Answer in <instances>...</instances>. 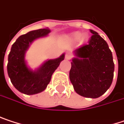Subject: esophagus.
Masks as SVG:
<instances>
[{
    "label": "esophagus",
    "instance_id": "obj_1",
    "mask_svg": "<svg viewBox=\"0 0 124 124\" xmlns=\"http://www.w3.org/2000/svg\"><path fill=\"white\" fill-rule=\"evenodd\" d=\"M71 58V55L69 53H66V55H65V58H66V60H70Z\"/></svg>",
    "mask_w": 124,
    "mask_h": 124
}]
</instances>
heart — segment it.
Returning <instances> with one entry per match:
<instances>
[{"instance_id": "b5f03b06", "label": "heart", "mask_w": 124, "mask_h": 124, "mask_svg": "<svg viewBox=\"0 0 124 124\" xmlns=\"http://www.w3.org/2000/svg\"><path fill=\"white\" fill-rule=\"evenodd\" d=\"M81 36H82V33L80 32H74V33L70 34L67 38L70 41L76 42L80 39ZM85 39V37H83V39Z\"/></svg>"}]
</instances>
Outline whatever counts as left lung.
<instances>
[{"instance_id": "obj_1", "label": "left lung", "mask_w": 124, "mask_h": 124, "mask_svg": "<svg viewBox=\"0 0 124 124\" xmlns=\"http://www.w3.org/2000/svg\"><path fill=\"white\" fill-rule=\"evenodd\" d=\"M90 31L93 35L88 44L75 50L69 78L76 93L96 99L110 87L115 66L107 43L96 31Z\"/></svg>"}]
</instances>
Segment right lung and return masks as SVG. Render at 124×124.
Wrapping results in <instances>:
<instances>
[{
  "label": "right lung",
  "instance_id": "obj_1",
  "mask_svg": "<svg viewBox=\"0 0 124 124\" xmlns=\"http://www.w3.org/2000/svg\"><path fill=\"white\" fill-rule=\"evenodd\" d=\"M50 32L48 28L32 31L20 36L12 44L8 58L7 71L13 85L23 93L33 95L43 91L50 82L52 74L64 59L63 54L57 59L49 60L36 71L27 67L25 53L30 44L34 39L47 35Z\"/></svg>",
  "mask_w": 124,
  "mask_h": 124
}]
</instances>
